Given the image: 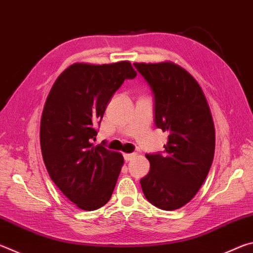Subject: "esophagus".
Listing matches in <instances>:
<instances>
[{
    "label": "esophagus",
    "mask_w": 253,
    "mask_h": 253,
    "mask_svg": "<svg viewBox=\"0 0 253 253\" xmlns=\"http://www.w3.org/2000/svg\"><path fill=\"white\" fill-rule=\"evenodd\" d=\"M136 156L135 153H131V154H124V160H125V162H129L131 161L132 158H134Z\"/></svg>",
    "instance_id": "34e87169"
}]
</instances>
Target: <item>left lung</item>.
I'll list each match as a JSON object with an SVG mask.
<instances>
[{
  "label": "left lung",
  "mask_w": 253,
  "mask_h": 253,
  "mask_svg": "<svg viewBox=\"0 0 253 253\" xmlns=\"http://www.w3.org/2000/svg\"><path fill=\"white\" fill-rule=\"evenodd\" d=\"M154 96V123L169 132L163 154L140 179L143 193L156 208L173 211L194 198L211 169L215 130L205 96L193 77L173 62L134 63Z\"/></svg>",
  "instance_id": "1"
}]
</instances>
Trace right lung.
I'll list each match as a JSON object with an SVG mask.
<instances>
[{
    "mask_svg": "<svg viewBox=\"0 0 253 253\" xmlns=\"http://www.w3.org/2000/svg\"><path fill=\"white\" fill-rule=\"evenodd\" d=\"M130 62L74 63L55 80L46 98L40 144L46 170L77 207L93 211L108 202L124 164L122 154L102 142L93 146L109 100L126 79Z\"/></svg>",
    "mask_w": 253,
    "mask_h": 253,
    "instance_id": "right-lung-1",
    "label": "right lung"
}]
</instances>
